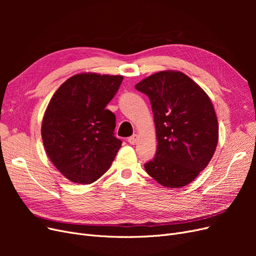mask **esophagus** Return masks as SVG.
<instances>
[{"instance_id": "esophagus-1", "label": "esophagus", "mask_w": 256, "mask_h": 256, "mask_svg": "<svg viewBox=\"0 0 256 256\" xmlns=\"http://www.w3.org/2000/svg\"><path fill=\"white\" fill-rule=\"evenodd\" d=\"M138 141V134H134L131 136L130 138H128V142L131 144V145H136Z\"/></svg>"}]
</instances>
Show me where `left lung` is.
<instances>
[{
	"label": "left lung",
	"instance_id": "1",
	"mask_svg": "<svg viewBox=\"0 0 256 256\" xmlns=\"http://www.w3.org/2000/svg\"><path fill=\"white\" fill-rule=\"evenodd\" d=\"M148 96L154 113L157 152L145 171L166 188H182L210 162L219 138L210 98L187 74H154L136 84Z\"/></svg>",
	"mask_w": 256,
	"mask_h": 256
}]
</instances>
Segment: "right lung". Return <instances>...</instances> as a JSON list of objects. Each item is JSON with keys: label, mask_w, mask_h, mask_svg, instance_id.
<instances>
[{"label": "right lung", "mask_w": 256, "mask_h": 256, "mask_svg": "<svg viewBox=\"0 0 256 256\" xmlns=\"http://www.w3.org/2000/svg\"><path fill=\"white\" fill-rule=\"evenodd\" d=\"M122 81V76L74 74L54 92L46 109L42 124L46 152L72 182H96L122 147L114 136L115 115L106 109Z\"/></svg>", "instance_id": "right-lung-1"}]
</instances>
